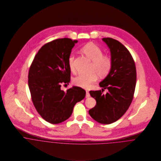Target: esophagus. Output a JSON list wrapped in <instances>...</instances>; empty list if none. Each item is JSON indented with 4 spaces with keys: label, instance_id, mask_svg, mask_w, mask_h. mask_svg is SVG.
<instances>
[{
    "label": "esophagus",
    "instance_id": "34e87169",
    "mask_svg": "<svg viewBox=\"0 0 161 161\" xmlns=\"http://www.w3.org/2000/svg\"><path fill=\"white\" fill-rule=\"evenodd\" d=\"M86 98H89L90 97V93L88 91H86Z\"/></svg>",
    "mask_w": 161,
    "mask_h": 161
}]
</instances>
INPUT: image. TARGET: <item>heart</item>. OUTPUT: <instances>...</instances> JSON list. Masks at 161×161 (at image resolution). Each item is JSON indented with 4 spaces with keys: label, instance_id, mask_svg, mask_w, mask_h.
<instances>
[{
    "label": "heart",
    "instance_id": "b5f03b06",
    "mask_svg": "<svg viewBox=\"0 0 161 161\" xmlns=\"http://www.w3.org/2000/svg\"><path fill=\"white\" fill-rule=\"evenodd\" d=\"M80 51L92 61L91 71L89 74H80L73 79V84L78 87L88 89L97 81L98 75L101 78L107 77L112 69V58L107 54H103V51L94 43H89L80 49ZM74 56L70 55L68 59V65L71 72H75Z\"/></svg>",
    "mask_w": 161,
    "mask_h": 161
}]
</instances>
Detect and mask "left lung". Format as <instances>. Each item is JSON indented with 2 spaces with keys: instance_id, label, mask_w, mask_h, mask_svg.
<instances>
[{
  "instance_id": "left-lung-1",
  "label": "left lung",
  "mask_w": 161,
  "mask_h": 161,
  "mask_svg": "<svg viewBox=\"0 0 161 161\" xmlns=\"http://www.w3.org/2000/svg\"><path fill=\"white\" fill-rule=\"evenodd\" d=\"M102 40L110 49L113 66L109 74L99 84L102 91L89 92L97 103L89 113L96 121L108 125L119 119L130 107L136 87V69L125 46L111 38ZM106 88L109 92L104 95L103 92Z\"/></svg>"
}]
</instances>
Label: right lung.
Wrapping results in <instances>:
<instances>
[{
  "label": "right lung",
  "mask_w": 161,
  "mask_h": 161,
  "mask_svg": "<svg viewBox=\"0 0 161 161\" xmlns=\"http://www.w3.org/2000/svg\"><path fill=\"white\" fill-rule=\"evenodd\" d=\"M77 43L70 38H59L42 46L35 55L28 72V87L33 103L38 113L51 124L68 119L77 102L86 92L79 87L64 92L61 85L70 80L68 59Z\"/></svg>",
  "instance_id": "obj_1"
}]
</instances>
